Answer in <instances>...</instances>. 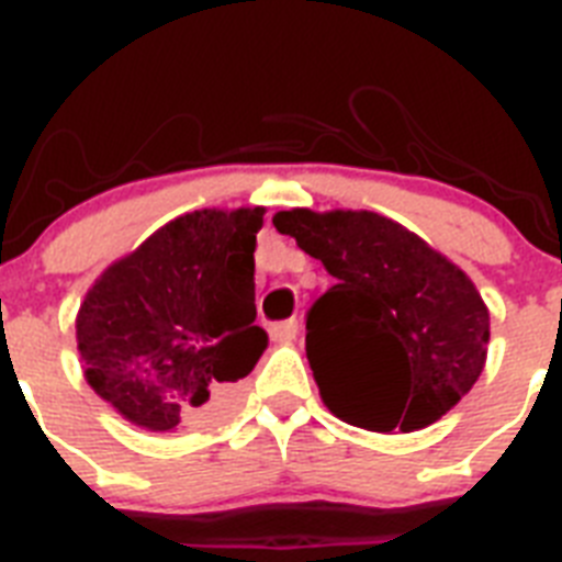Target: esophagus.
<instances>
[{
  "label": "esophagus",
  "instance_id": "1",
  "mask_svg": "<svg viewBox=\"0 0 562 562\" xmlns=\"http://www.w3.org/2000/svg\"><path fill=\"white\" fill-rule=\"evenodd\" d=\"M296 334H300V323H296V319H285V323L271 325V337L277 339V342H291V339H296Z\"/></svg>",
  "mask_w": 562,
  "mask_h": 562
}]
</instances>
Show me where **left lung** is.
Here are the masks:
<instances>
[{"label":"left lung","mask_w":562,"mask_h":562,"mask_svg":"<svg viewBox=\"0 0 562 562\" xmlns=\"http://www.w3.org/2000/svg\"><path fill=\"white\" fill-rule=\"evenodd\" d=\"M273 228L337 280L305 319V353L334 417L408 434L469 394L488 353V308L463 268L374 211H277Z\"/></svg>","instance_id":"obj_1"}]
</instances>
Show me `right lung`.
Here are the masks:
<instances>
[{
    "mask_svg": "<svg viewBox=\"0 0 562 562\" xmlns=\"http://www.w3.org/2000/svg\"><path fill=\"white\" fill-rule=\"evenodd\" d=\"M266 209H202L165 223L99 273L77 314L85 380L145 431L223 412L268 348L254 325V248Z\"/></svg>",
    "mask_w": 562,
    "mask_h": 562,
    "instance_id": "add662e5",
    "label": "right lung"
}]
</instances>
